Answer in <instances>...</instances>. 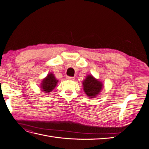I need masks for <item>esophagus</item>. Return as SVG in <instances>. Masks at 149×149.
Instances as JSON below:
<instances>
[{"label":"esophagus","mask_w":149,"mask_h":149,"mask_svg":"<svg viewBox=\"0 0 149 149\" xmlns=\"http://www.w3.org/2000/svg\"><path fill=\"white\" fill-rule=\"evenodd\" d=\"M66 79H67L68 80H74V77H71V76H67Z\"/></svg>","instance_id":"esophagus-1"}]
</instances>
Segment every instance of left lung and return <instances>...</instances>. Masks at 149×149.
I'll return each mask as SVG.
<instances>
[{
	"instance_id": "8db88e82",
	"label": "left lung",
	"mask_w": 149,
	"mask_h": 149,
	"mask_svg": "<svg viewBox=\"0 0 149 149\" xmlns=\"http://www.w3.org/2000/svg\"><path fill=\"white\" fill-rule=\"evenodd\" d=\"M83 89L87 96L94 98L101 91L102 84L100 81L94 78L93 76L89 75L83 82Z\"/></svg>"
}]
</instances>
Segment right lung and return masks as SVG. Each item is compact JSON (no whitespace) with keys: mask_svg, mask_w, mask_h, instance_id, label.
I'll return each mask as SVG.
<instances>
[{"mask_svg":"<svg viewBox=\"0 0 149 149\" xmlns=\"http://www.w3.org/2000/svg\"><path fill=\"white\" fill-rule=\"evenodd\" d=\"M58 81L55 79L53 74L49 73L47 75V78H45L41 84L42 91L45 93L51 92L55 88Z\"/></svg>","mask_w":149,"mask_h":149,"instance_id":"add662e5","label":"right lung"}]
</instances>
